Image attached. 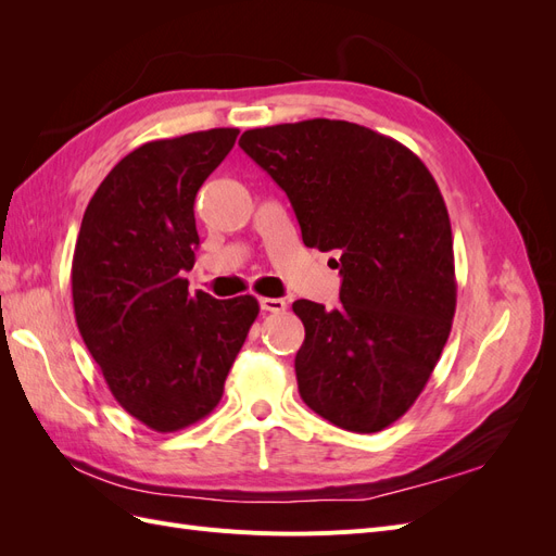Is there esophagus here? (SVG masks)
<instances>
[{
    "label": "esophagus",
    "instance_id": "34e87169",
    "mask_svg": "<svg viewBox=\"0 0 556 556\" xmlns=\"http://www.w3.org/2000/svg\"><path fill=\"white\" fill-rule=\"evenodd\" d=\"M260 306H262V311L274 313V315L285 313V308H288V304H285V299H271V296H262L260 299Z\"/></svg>",
    "mask_w": 556,
    "mask_h": 556
}]
</instances>
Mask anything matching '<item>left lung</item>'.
Here are the masks:
<instances>
[{
	"label": "left lung",
	"mask_w": 556,
	"mask_h": 556,
	"mask_svg": "<svg viewBox=\"0 0 556 556\" xmlns=\"http://www.w3.org/2000/svg\"><path fill=\"white\" fill-rule=\"evenodd\" d=\"M239 146L290 197L304 243L341 252V306L292 304L301 399L345 431H382L425 390L457 308L439 185L413 150L345 121L248 129Z\"/></svg>",
	"instance_id": "obj_1"
}]
</instances>
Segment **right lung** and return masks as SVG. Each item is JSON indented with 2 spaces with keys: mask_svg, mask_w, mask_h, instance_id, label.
<instances>
[{
  "mask_svg": "<svg viewBox=\"0 0 556 556\" xmlns=\"http://www.w3.org/2000/svg\"><path fill=\"white\" fill-rule=\"evenodd\" d=\"M237 137V127H217L131 150L92 194L76 239L78 331L115 401L160 433L220 403L260 313L255 296L190 294L182 278L199 245L197 192Z\"/></svg>",
  "mask_w": 556,
  "mask_h": 556,
  "instance_id": "add662e5",
  "label": "right lung"
}]
</instances>
